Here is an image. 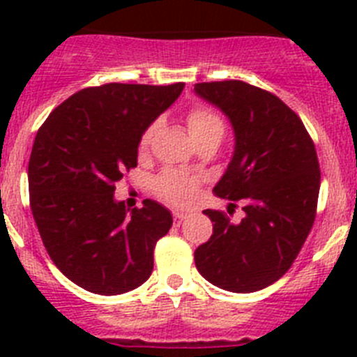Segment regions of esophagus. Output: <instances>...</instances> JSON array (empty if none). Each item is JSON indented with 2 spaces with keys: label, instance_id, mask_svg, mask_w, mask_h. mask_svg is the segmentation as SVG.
<instances>
[{
  "label": "esophagus",
  "instance_id": "esophagus-1",
  "mask_svg": "<svg viewBox=\"0 0 357 357\" xmlns=\"http://www.w3.org/2000/svg\"><path fill=\"white\" fill-rule=\"evenodd\" d=\"M185 218H188V214L182 213V211H173V222H175L176 225H181V223L184 222Z\"/></svg>",
  "mask_w": 357,
  "mask_h": 357
}]
</instances>
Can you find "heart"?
I'll return each instance as SVG.
<instances>
[{"mask_svg": "<svg viewBox=\"0 0 357 357\" xmlns=\"http://www.w3.org/2000/svg\"><path fill=\"white\" fill-rule=\"evenodd\" d=\"M185 123H188L189 134L193 135V139L198 144L206 143V141L222 139L223 132H225V123L222 116L214 112L213 109L204 105H195L188 110L185 114ZM159 123H150L139 137V150L144 151L150 146L153 135H155ZM197 175H189V173L181 172V169H164L153 182V193L164 202L173 204V206H189L197 197L198 188Z\"/></svg>", "mask_w": 357, "mask_h": 357, "instance_id": "heart-1", "label": "heart"}]
</instances>
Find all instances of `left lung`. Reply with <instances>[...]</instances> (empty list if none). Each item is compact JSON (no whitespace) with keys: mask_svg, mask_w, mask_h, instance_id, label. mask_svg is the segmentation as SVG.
<instances>
[{"mask_svg":"<svg viewBox=\"0 0 357 357\" xmlns=\"http://www.w3.org/2000/svg\"><path fill=\"white\" fill-rule=\"evenodd\" d=\"M195 91L229 116L236 134L234 155L214 195L243 200L247 214L234 225L222 211H204L213 236L195 250V264L218 288L257 291L288 272L311 232L320 191L314 143L270 91L241 80L202 82Z\"/></svg>","mask_w":357,"mask_h":357,"instance_id":"8db88e82","label":"left lung"}]
</instances>
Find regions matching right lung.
I'll return each mask as SVG.
<instances>
[{"instance_id": "add662e5", "label": "right lung", "mask_w": 357, "mask_h": 357, "mask_svg": "<svg viewBox=\"0 0 357 357\" xmlns=\"http://www.w3.org/2000/svg\"><path fill=\"white\" fill-rule=\"evenodd\" d=\"M184 84L85 87L37 130L30 162V209L55 266L96 295H121L153 270V248L173 218L153 200L128 214L116 182L137 166L144 128L181 96Z\"/></svg>"}]
</instances>
